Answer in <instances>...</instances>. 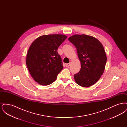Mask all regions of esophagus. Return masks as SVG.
<instances>
[{"label":"esophagus","mask_w":127,"mask_h":127,"mask_svg":"<svg viewBox=\"0 0 127 127\" xmlns=\"http://www.w3.org/2000/svg\"><path fill=\"white\" fill-rule=\"evenodd\" d=\"M70 63H67L66 64V66L67 67H68L69 66H70Z\"/></svg>","instance_id":"esophagus-1"}]
</instances>
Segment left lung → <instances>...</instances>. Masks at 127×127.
Returning a JSON list of instances; mask_svg holds the SVG:
<instances>
[{
    "label": "left lung",
    "instance_id": "1",
    "mask_svg": "<svg viewBox=\"0 0 127 127\" xmlns=\"http://www.w3.org/2000/svg\"><path fill=\"white\" fill-rule=\"evenodd\" d=\"M68 40L77 48L81 68L74 75L76 82L89 87L96 83L104 72L107 56L102 44L93 36L74 35Z\"/></svg>",
    "mask_w": 127,
    "mask_h": 127
}]
</instances>
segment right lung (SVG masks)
<instances>
[{
  "mask_svg": "<svg viewBox=\"0 0 127 127\" xmlns=\"http://www.w3.org/2000/svg\"><path fill=\"white\" fill-rule=\"evenodd\" d=\"M66 37L62 34L43 35L30 45L27 55L26 65L33 79L39 84L52 83L63 68L58 48Z\"/></svg>",
  "mask_w": 127,
  "mask_h": 127,
  "instance_id": "right-lung-1",
  "label": "right lung"
}]
</instances>
